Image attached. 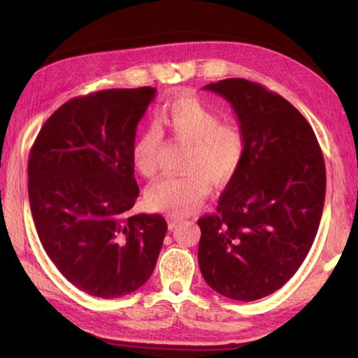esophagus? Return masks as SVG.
<instances>
[{
	"mask_svg": "<svg viewBox=\"0 0 358 358\" xmlns=\"http://www.w3.org/2000/svg\"><path fill=\"white\" fill-rule=\"evenodd\" d=\"M167 222H169V229L172 231L175 226L180 224L181 222H185V218L178 217V215H169V217H167Z\"/></svg>",
	"mask_w": 358,
	"mask_h": 358,
	"instance_id": "1",
	"label": "esophagus"
}]
</instances>
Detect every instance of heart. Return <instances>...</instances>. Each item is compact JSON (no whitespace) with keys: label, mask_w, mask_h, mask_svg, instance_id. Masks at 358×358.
<instances>
[{"label":"heart","mask_w":358,"mask_h":358,"mask_svg":"<svg viewBox=\"0 0 358 358\" xmlns=\"http://www.w3.org/2000/svg\"><path fill=\"white\" fill-rule=\"evenodd\" d=\"M220 115L195 96L171 101L155 120V126L143 131L132 144V163L140 173L157 172L163 134L191 143L183 175H171L150 185L146 200L154 209L175 215L191 214L210 194L212 180L226 183L245 157V136L235 124L220 123Z\"/></svg>","instance_id":"b5f03b06"}]
</instances>
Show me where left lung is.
Here are the masks:
<instances>
[{"instance_id":"obj_1","label":"left lung","mask_w":358,"mask_h":358,"mask_svg":"<svg viewBox=\"0 0 358 358\" xmlns=\"http://www.w3.org/2000/svg\"><path fill=\"white\" fill-rule=\"evenodd\" d=\"M203 89L232 106L246 148L217 212L199 220L200 271L218 294L254 301L278 291L313 246L324 159L313 127L283 96L243 78Z\"/></svg>"}]
</instances>
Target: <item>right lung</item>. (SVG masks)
I'll list each match as a JSON object with an SVG mask.
<instances>
[{"mask_svg": "<svg viewBox=\"0 0 358 358\" xmlns=\"http://www.w3.org/2000/svg\"><path fill=\"white\" fill-rule=\"evenodd\" d=\"M157 89H109L64 103L29 155V201L41 245L58 271L89 295L118 299L155 269L167 232L158 214L127 215L136 124Z\"/></svg>", "mask_w": 358, "mask_h": 358, "instance_id": "add662e5", "label": "right lung"}]
</instances>
